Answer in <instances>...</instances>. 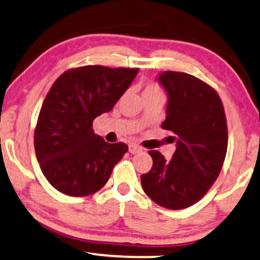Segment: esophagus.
<instances>
[{
  "label": "esophagus",
  "instance_id": "34e87169",
  "mask_svg": "<svg viewBox=\"0 0 260 260\" xmlns=\"http://www.w3.org/2000/svg\"><path fill=\"white\" fill-rule=\"evenodd\" d=\"M128 151H129L131 153H138L141 151V147L139 145H136V144H131V145L128 146Z\"/></svg>",
  "mask_w": 260,
  "mask_h": 260
}]
</instances>
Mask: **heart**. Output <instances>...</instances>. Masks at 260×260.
<instances>
[{
    "instance_id": "b5f03b06",
    "label": "heart",
    "mask_w": 260,
    "mask_h": 260,
    "mask_svg": "<svg viewBox=\"0 0 260 260\" xmlns=\"http://www.w3.org/2000/svg\"><path fill=\"white\" fill-rule=\"evenodd\" d=\"M157 94L162 96V92H160L159 87L154 84H147L143 91V96H157Z\"/></svg>"
}]
</instances>
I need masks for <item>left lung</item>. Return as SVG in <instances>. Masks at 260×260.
I'll return each instance as SVG.
<instances>
[{
  "label": "left lung",
  "mask_w": 260,
  "mask_h": 260,
  "mask_svg": "<svg viewBox=\"0 0 260 260\" xmlns=\"http://www.w3.org/2000/svg\"><path fill=\"white\" fill-rule=\"evenodd\" d=\"M157 80L168 96L162 128L175 134L176 150L169 160L150 151L153 166L141 186L158 205L181 210L202 199L219 175L228 146L224 109L217 92L193 75L168 71Z\"/></svg>",
  "instance_id": "8db88e82"
}]
</instances>
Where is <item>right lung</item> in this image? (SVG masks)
I'll list each match as a JSON object with an SVG mask.
<instances>
[{
  "mask_svg": "<svg viewBox=\"0 0 260 260\" xmlns=\"http://www.w3.org/2000/svg\"><path fill=\"white\" fill-rule=\"evenodd\" d=\"M139 70L85 66L64 72L45 97L35 131V150L51 186L63 194L100 190L128 151L93 132L92 122L113 109Z\"/></svg>",
  "mask_w": 260,
  "mask_h": 260,
  "instance_id": "1",
  "label": "right lung"
}]
</instances>
